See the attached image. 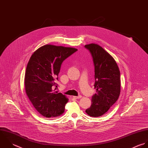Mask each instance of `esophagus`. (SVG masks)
<instances>
[{
    "mask_svg": "<svg viewBox=\"0 0 148 148\" xmlns=\"http://www.w3.org/2000/svg\"><path fill=\"white\" fill-rule=\"evenodd\" d=\"M74 98L77 99H80L82 98V96L81 95H79V96H74V97H73Z\"/></svg>",
    "mask_w": 148,
    "mask_h": 148,
    "instance_id": "obj_1",
    "label": "esophagus"
}]
</instances>
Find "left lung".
Here are the masks:
<instances>
[{
    "label": "left lung",
    "instance_id": "left-lung-1",
    "mask_svg": "<svg viewBox=\"0 0 148 148\" xmlns=\"http://www.w3.org/2000/svg\"><path fill=\"white\" fill-rule=\"evenodd\" d=\"M90 50L95 66L94 88L92 104L86 110L92 117L101 116L116 102L121 92L120 71L114 58L98 44L85 45Z\"/></svg>",
    "mask_w": 148,
    "mask_h": 148
}]
</instances>
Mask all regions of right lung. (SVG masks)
Wrapping results in <instances>:
<instances>
[{
  "mask_svg": "<svg viewBox=\"0 0 148 148\" xmlns=\"http://www.w3.org/2000/svg\"><path fill=\"white\" fill-rule=\"evenodd\" d=\"M77 49L51 44L36 50L27 63L25 76L26 94L36 110L47 118L58 116L65 111L68 98L53 89L57 84L62 62Z\"/></svg>",
  "mask_w": 148,
  "mask_h": 148,
  "instance_id": "right-lung-1",
  "label": "right lung"
}]
</instances>
